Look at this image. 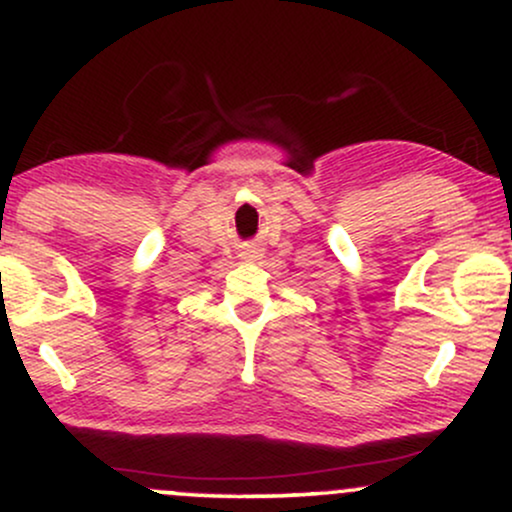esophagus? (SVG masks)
I'll list each match as a JSON object with an SVG mask.
<instances>
[{
  "label": "esophagus",
  "instance_id": "34e87169",
  "mask_svg": "<svg viewBox=\"0 0 512 512\" xmlns=\"http://www.w3.org/2000/svg\"><path fill=\"white\" fill-rule=\"evenodd\" d=\"M262 255H264V250L257 248V245H248V248L240 252V257H243L245 262H257V260H262Z\"/></svg>",
  "mask_w": 512,
  "mask_h": 512
}]
</instances>
